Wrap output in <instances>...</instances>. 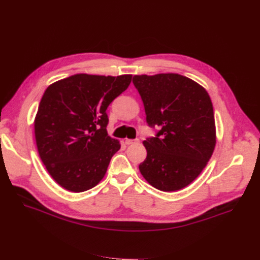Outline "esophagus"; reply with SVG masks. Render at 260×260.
<instances>
[{
	"label": "esophagus",
	"mask_w": 260,
	"mask_h": 260,
	"mask_svg": "<svg viewBox=\"0 0 260 260\" xmlns=\"http://www.w3.org/2000/svg\"><path fill=\"white\" fill-rule=\"evenodd\" d=\"M139 142H140L139 139H126L125 140L126 145H131V144H134V143H139Z\"/></svg>",
	"instance_id": "obj_1"
}]
</instances>
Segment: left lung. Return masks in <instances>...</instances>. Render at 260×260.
<instances>
[{"label":"left lung","mask_w":260,"mask_h":260,"mask_svg":"<svg viewBox=\"0 0 260 260\" xmlns=\"http://www.w3.org/2000/svg\"><path fill=\"white\" fill-rule=\"evenodd\" d=\"M148 126L159 131L143 144V178L161 191L193 182L213 153L216 137L211 99L202 85L180 74L135 75Z\"/></svg>","instance_id":"left-lung-1"}]
</instances>
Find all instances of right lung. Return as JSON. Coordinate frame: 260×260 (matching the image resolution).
Returning <instances> with one entry per match:
<instances>
[{
  "label": "right lung",
  "instance_id": "right-lung-1",
  "mask_svg": "<svg viewBox=\"0 0 260 260\" xmlns=\"http://www.w3.org/2000/svg\"><path fill=\"white\" fill-rule=\"evenodd\" d=\"M132 75L75 74L49 85L34 120L40 157L64 189L82 192L105 177L119 141L108 135L107 109Z\"/></svg>",
  "mask_w": 260,
  "mask_h": 260
}]
</instances>
